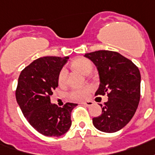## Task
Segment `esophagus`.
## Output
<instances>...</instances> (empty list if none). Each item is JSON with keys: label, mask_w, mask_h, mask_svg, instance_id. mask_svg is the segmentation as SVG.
Here are the masks:
<instances>
[{"label": "esophagus", "mask_w": 155, "mask_h": 155, "mask_svg": "<svg viewBox=\"0 0 155 155\" xmlns=\"http://www.w3.org/2000/svg\"><path fill=\"white\" fill-rule=\"evenodd\" d=\"M82 104H83V105H85V106H87V107H91V106L93 105V101H84V102H82Z\"/></svg>", "instance_id": "obj_1"}]
</instances>
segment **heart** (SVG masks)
<instances>
[{"instance_id":"1","label":"heart","mask_w":155,"mask_h":155,"mask_svg":"<svg viewBox=\"0 0 155 155\" xmlns=\"http://www.w3.org/2000/svg\"><path fill=\"white\" fill-rule=\"evenodd\" d=\"M72 66L78 69L81 70L82 73L88 74L91 73L92 70V63L91 61L85 58H78L75 60L73 61L72 63ZM67 78V70L65 68H62L60 73L58 74V82L60 84L64 83L66 81ZM91 88L89 87H76V88L72 89L70 91L69 97L73 100H76V101H81V100H84L87 97L89 91Z\"/></svg>"}]
</instances>
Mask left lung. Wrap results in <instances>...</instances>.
I'll use <instances>...</instances> for the list:
<instances>
[{
  "instance_id": "8db88e82",
  "label": "left lung",
  "mask_w": 155,
  "mask_h": 155,
  "mask_svg": "<svg viewBox=\"0 0 155 155\" xmlns=\"http://www.w3.org/2000/svg\"><path fill=\"white\" fill-rule=\"evenodd\" d=\"M98 70L100 86L96 95L105 94L108 101L102 112L92 119L96 128L113 133L129 123L135 115L140 99V73L131 60L119 53L99 50L85 54Z\"/></svg>"
}]
</instances>
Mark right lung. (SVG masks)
<instances>
[{"mask_svg": "<svg viewBox=\"0 0 155 155\" xmlns=\"http://www.w3.org/2000/svg\"><path fill=\"white\" fill-rule=\"evenodd\" d=\"M68 57L39 58L20 74L15 97L24 116L33 128L45 136H60L72 125L71 112L78 104L67 102L63 107L50 102L58 85V74Z\"/></svg>", "mask_w": 155, "mask_h": 155, "instance_id": "1", "label": "right lung"}]
</instances>
